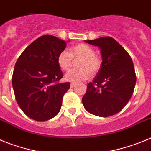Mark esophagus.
<instances>
[{
    "label": "esophagus",
    "instance_id": "34e87169",
    "mask_svg": "<svg viewBox=\"0 0 151 151\" xmlns=\"http://www.w3.org/2000/svg\"><path fill=\"white\" fill-rule=\"evenodd\" d=\"M76 83H73V82H72V83L70 84V87H71V88H74L75 86H76Z\"/></svg>",
    "mask_w": 151,
    "mask_h": 151
}]
</instances>
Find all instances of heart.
Listing matches in <instances>:
<instances>
[{"label":"heart","mask_w":151,"mask_h":151,"mask_svg":"<svg viewBox=\"0 0 151 151\" xmlns=\"http://www.w3.org/2000/svg\"><path fill=\"white\" fill-rule=\"evenodd\" d=\"M74 60H79L77 67L65 75V79L73 83L82 82L90 77V73L94 75L101 67V59L94 54V49L85 44H78L70 50V53L64 50L57 57V63L63 71H68L73 65Z\"/></svg>","instance_id":"obj_1"}]
</instances>
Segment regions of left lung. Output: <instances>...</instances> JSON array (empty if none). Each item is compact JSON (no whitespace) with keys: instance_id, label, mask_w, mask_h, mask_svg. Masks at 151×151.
<instances>
[{"instance_id":"8db88e82","label":"left lung","mask_w":151,"mask_h":151,"mask_svg":"<svg viewBox=\"0 0 151 151\" xmlns=\"http://www.w3.org/2000/svg\"><path fill=\"white\" fill-rule=\"evenodd\" d=\"M98 47L101 67L82 97L88 113L101 117L115 115L123 109L132 95L136 75L132 60L127 51L111 37L85 41Z\"/></svg>"}]
</instances>
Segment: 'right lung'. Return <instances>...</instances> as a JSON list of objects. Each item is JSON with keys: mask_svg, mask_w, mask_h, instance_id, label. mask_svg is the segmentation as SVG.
Instances as JSON below:
<instances>
[{"mask_svg": "<svg viewBox=\"0 0 151 151\" xmlns=\"http://www.w3.org/2000/svg\"><path fill=\"white\" fill-rule=\"evenodd\" d=\"M66 42L55 36H41L26 47L16 63L12 85L21 110L35 121H47L58 114L70 83H59L63 73L57 57Z\"/></svg>", "mask_w": 151, "mask_h": 151, "instance_id": "1", "label": "right lung"}]
</instances>
